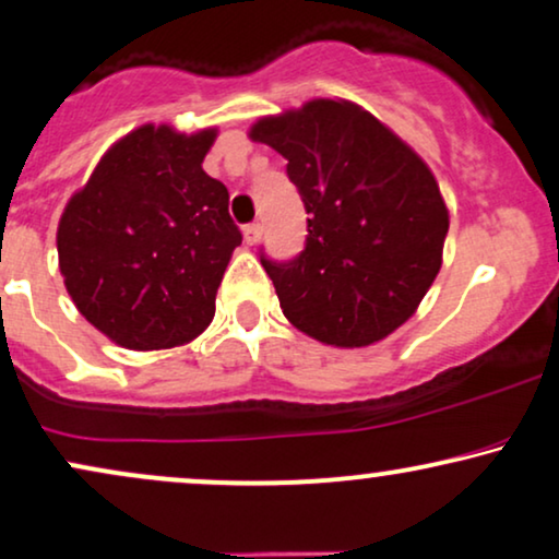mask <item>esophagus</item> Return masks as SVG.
Here are the masks:
<instances>
[{"label": "esophagus", "instance_id": "34e87169", "mask_svg": "<svg viewBox=\"0 0 559 559\" xmlns=\"http://www.w3.org/2000/svg\"><path fill=\"white\" fill-rule=\"evenodd\" d=\"M260 237H263V227H260V224H247V227H245V242L247 245H258Z\"/></svg>", "mask_w": 559, "mask_h": 559}]
</instances>
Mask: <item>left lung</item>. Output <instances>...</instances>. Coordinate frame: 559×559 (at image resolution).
I'll use <instances>...</instances> for the list:
<instances>
[{
    "instance_id": "1",
    "label": "left lung",
    "mask_w": 559,
    "mask_h": 559,
    "mask_svg": "<svg viewBox=\"0 0 559 559\" xmlns=\"http://www.w3.org/2000/svg\"><path fill=\"white\" fill-rule=\"evenodd\" d=\"M250 136L288 159L309 214L294 260L260 252L286 320L341 348L371 345L407 322L441 271L449 231L426 162L348 100L260 118Z\"/></svg>"
}]
</instances>
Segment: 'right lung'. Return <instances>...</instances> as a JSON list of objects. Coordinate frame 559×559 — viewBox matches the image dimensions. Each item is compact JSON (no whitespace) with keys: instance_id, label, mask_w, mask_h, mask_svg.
<instances>
[{"instance_id":"1","label":"right lung","mask_w":559,"mask_h":559,"mask_svg":"<svg viewBox=\"0 0 559 559\" xmlns=\"http://www.w3.org/2000/svg\"><path fill=\"white\" fill-rule=\"evenodd\" d=\"M216 129L131 131L72 195L59 267L84 320L131 350L190 343L214 320L216 288L242 231L229 190L203 173Z\"/></svg>"}]
</instances>
